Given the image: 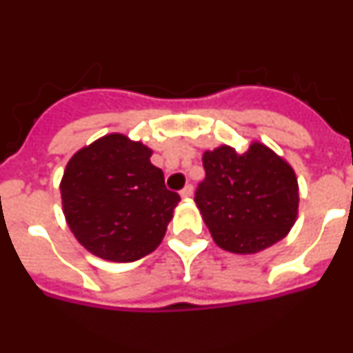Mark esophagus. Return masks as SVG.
I'll use <instances>...</instances> for the list:
<instances>
[{
	"mask_svg": "<svg viewBox=\"0 0 353 353\" xmlns=\"http://www.w3.org/2000/svg\"><path fill=\"white\" fill-rule=\"evenodd\" d=\"M192 192H194V189H192V185H191V183H187V185L183 187L182 191H180V194H182V198L187 199V198H191Z\"/></svg>",
	"mask_w": 353,
	"mask_h": 353,
	"instance_id": "34e87169",
	"label": "esophagus"
}]
</instances>
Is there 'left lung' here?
<instances>
[{
	"label": "left lung",
	"mask_w": 353,
	"mask_h": 353,
	"mask_svg": "<svg viewBox=\"0 0 353 353\" xmlns=\"http://www.w3.org/2000/svg\"><path fill=\"white\" fill-rule=\"evenodd\" d=\"M203 168L194 201L215 244L251 254L285 239L297 219L299 185L281 157L260 143L242 155L219 146L205 152Z\"/></svg>",
	"instance_id": "1"
}]
</instances>
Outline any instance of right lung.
<instances>
[{"mask_svg":"<svg viewBox=\"0 0 353 353\" xmlns=\"http://www.w3.org/2000/svg\"><path fill=\"white\" fill-rule=\"evenodd\" d=\"M152 150L121 134L79 150L60 191L68 228L84 248L109 261H136L161 244L179 192L150 162Z\"/></svg>","mask_w":353,"mask_h":353,"instance_id":"add662e5","label":"right lung"}]
</instances>
